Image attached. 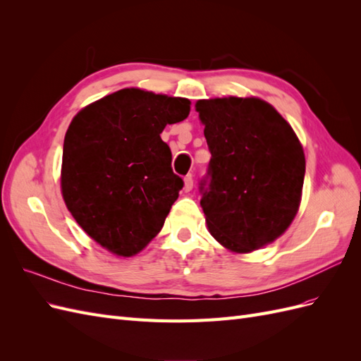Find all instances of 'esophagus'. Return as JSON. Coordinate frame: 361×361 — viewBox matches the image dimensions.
Wrapping results in <instances>:
<instances>
[{"label": "esophagus", "mask_w": 361, "mask_h": 361, "mask_svg": "<svg viewBox=\"0 0 361 361\" xmlns=\"http://www.w3.org/2000/svg\"><path fill=\"white\" fill-rule=\"evenodd\" d=\"M192 185H194V180H192V176L191 174H188V176H185V179H183V190L185 191H191L192 190Z\"/></svg>", "instance_id": "esophagus-1"}]
</instances>
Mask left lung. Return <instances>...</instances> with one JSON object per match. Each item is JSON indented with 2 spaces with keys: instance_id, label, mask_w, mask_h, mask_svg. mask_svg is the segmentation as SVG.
Listing matches in <instances>:
<instances>
[{
  "instance_id": "left-lung-1",
  "label": "left lung",
  "mask_w": 361,
  "mask_h": 361,
  "mask_svg": "<svg viewBox=\"0 0 361 361\" xmlns=\"http://www.w3.org/2000/svg\"><path fill=\"white\" fill-rule=\"evenodd\" d=\"M211 150V182L200 206L207 231L236 255L285 233L302 195L305 157L292 126L260 97L195 102Z\"/></svg>"
}]
</instances>
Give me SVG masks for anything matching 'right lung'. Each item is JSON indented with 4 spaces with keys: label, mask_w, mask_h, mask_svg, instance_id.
Instances as JSON below:
<instances>
[{
    "label": "right lung",
    "mask_w": 361,
    "mask_h": 361,
    "mask_svg": "<svg viewBox=\"0 0 361 361\" xmlns=\"http://www.w3.org/2000/svg\"><path fill=\"white\" fill-rule=\"evenodd\" d=\"M185 97L128 87L76 113L63 145L60 187L75 221L120 257L140 253L164 226L183 182L171 170L167 125L188 117Z\"/></svg>",
    "instance_id": "obj_1"
}]
</instances>
